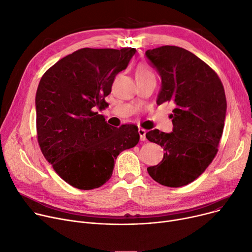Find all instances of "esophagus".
<instances>
[{
	"label": "esophagus",
	"instance_id": "1",
	"mask_svg": "<svg viewBox=\"0 0 252 252\" xmlns=\"http://www.w3.org/2000/svg\"><path fill=\"white\" fill-rule=\"evenodd\" d=\"M138 133H139V136H140V140L141 141H144L146 138H145V133L146 131L143 129V128H138Z\"/></svg>",
	"mask_w": 252,
	"mask_h": 252
}]
</instances>
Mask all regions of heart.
Masks as SVG:
<instances>
[{
  "label": "heart",
  "mask_w": 252,
  "mask_h": 252,
  "mask_svg": "<svg viewBox=\"0 0 252 252\" xmlns=\"http://www.w3.org/2000/svg\"><path fill=\"white\" fill-rule=\"evenodd\" d=\"M146 73H152L151 72V70L147 68L146 66H144V65H141V66H139L138 67V69H137V75L138 74H146Z\"/></svg>",
  "instance_id": "b5f03b06"
}]
</instances>
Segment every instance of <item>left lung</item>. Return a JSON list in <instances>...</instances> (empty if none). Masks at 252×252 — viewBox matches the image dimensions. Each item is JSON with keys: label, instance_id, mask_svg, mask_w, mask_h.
Wrapping results in <instances>:
<instances>
[{"label": "left lung", "instance_id": "obj_1", "mask_svg": "<svg viewBox=\"0 0 252 252\" xmlns=\"http://www.w3.org/2000/svg\"><path fill=\"white\" fill-rule=\"evenodd\" d=\"M145 56L161 77L157 103L175 106L171 133L155 129L145 134L165 151L159 164L147 172L161 185L181 187L198 178L218 153L227 110L225 90L218 74L185 49L162 46Z\"/></svg>", "mask_w": 252, "mask_h": 252}]
</instances>
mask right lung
<instances>
[{"label":"right lung","mask_w":252,"mask_h":252,"mask_svg":"<svg viewBox=\"0 0 252 252\" xmlns=\"http://www.w3.org/2000/svg\"><path fill=\"white\" fill-rule=\"evenodd\" d=\"M135 52L80 49L58 61L39 81L37 141L56 173L73 187L91 190L105 184L117 157L139 141L134 124L114 128L94 112L105 107L116 75Z\"/></svg>","instance_id":"obj_1"}]
</instances>
